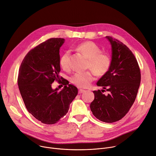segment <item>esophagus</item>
<instances>
[{"label":"esophagus","mask_w":156,"mask_h":156,"mask_svg":"<svg viewBox=\"0 0 156 156\" xmlns=\"http://www.w3.org/2000/svg\"><path fill=\"white\" fill-rule=\"evenodd\" d=\"M85 91V90H83V89H79V90H78V93H84Z\"/></svg>","instance_id":"34e87169"}]
</instances>
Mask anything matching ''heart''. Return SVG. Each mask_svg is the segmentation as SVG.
Wrapping results in <instances>:
<instances>
[{
    "label": "heart",
    "mask_w": 156,
    "mask_h": 156,
    "mask_svg": "<svg viewBox=\"0 0 156 156\" xmlns=\"http://www.w3.org/2000/svg\"><path fill=\"white\" fill-rule=\"evenodd\" d=\"M76 49L88 58L87 68L91 69L98 76L105 75L110 69L112 59L106 53L101 52V48L94 42L85 41L78 44ZM69 51H66L59 58V65L63 69L69 68ZM94 74L91 71L76 73L71 77V82L78 87L87 88L94 80Z\"/></svg>",
    "instance_id": "1"
}]
</instances>
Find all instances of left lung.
Listing matches in <instances>:
<instances>
[{"label":"left lung","instance_id":"left-lung-1","mask_svg":"<svg viewBox=\"0 0 156 156\" xmlns=\"http://www.w3.org/2000/svg\"><path fill=\"white\" fill-rule=\"evenodd\" d=\"M112 46L110 69L97 85L104 90L93 91L95 98L90 109L97 119L106 123L122 119L136 98L140 83V71L137 61L130 49L117 39L106 36Z\"/></svg>","mask_w":156,"mask_h":156}]
</instances>
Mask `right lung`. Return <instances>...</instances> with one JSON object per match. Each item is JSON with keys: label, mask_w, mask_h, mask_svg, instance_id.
<instances>
[{"label": "right lung", "mask_w": 156, "mask_h": 156, "mask_svg": "<svg viewBox=\"0 0 156 156\" xmlns=\"http://www.w3.org/2000/svg\"><path fill=\"white\" fill-rule=\"evenodd\" d=\"M64 43L63 38H51L39 44L28 52L19 70L17 83L27 111L49 125L66 115L78 94L68 80L59 81V49ZM55 80L65 85L63 90L51 88Z\"/></svg>", "instance_id": "add662e5"}]
</instances>
